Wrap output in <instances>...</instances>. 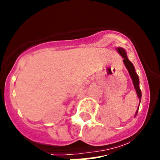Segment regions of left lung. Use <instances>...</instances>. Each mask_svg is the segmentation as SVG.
<instances>
[{"label":"left lung","instance_id":"obj_1","mask_svg":"<svg viewBox=\"0 0 160 160\" xmlns=\"http://www.w3.org/2000/svg\"><path fill=\"white\" fill-rule=\"evenodd\" d=\"M116 51H117L118 53H119V55H121L122 58H123V63H124L125 66H126L127 69H128V72H129L130 76H131V78L133 81V84H134V89H135L136 93H137V95L139 98V105H140L141 99H142V91H141L140 87H139V77L138 76L137 72H136L134 65H133L132 62H130L129 59H128V55H127V52L126 51H125V49H123V48L119 47L116 48ZM138 108H139V105L138 107V110L136 111L135 116L136 115L138 114Z\"/></svg>","mask_w":160,"mask_h":160}]
</instances>
